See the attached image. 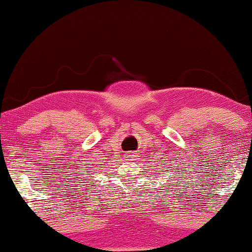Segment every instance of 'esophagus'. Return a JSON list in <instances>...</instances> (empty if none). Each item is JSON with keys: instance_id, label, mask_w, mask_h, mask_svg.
Listing matches in <instances>:
<instances>
[{"instance_id": "34e87169", "label": "esophagus", "mask_w": 252, "mask_h": 252, "mask_svg": "<svg viewBox=\"0 0 252 252\" xmlns=\"http://www.w3.org/2000/svg\"><path fill=\"white\" fill-rule=\"evenodd\" d=\"M127 156V158H129V159H134V158H135V154H134V153H132V152H129L128 153V154H127L126 155Z\"/></svg>"}]
</instances>
